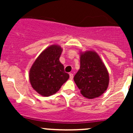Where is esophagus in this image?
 Instances as JSON below:
<instances>
[{
	"mask_svg": "<svg viewBox=\"0 0 133 133\" xmlns=\"http://www.w3.org/2000/svg\"><path fill=\"white\" fill-rule=\"evenodd\" d=\"M69 78H70V79H73V73H69Z\"/></svg>",
	"mask_w": 133,
	"mask_h": 133,
	"instance_id": "obj_1",
	"label": "esophagus"
}]
</instances>
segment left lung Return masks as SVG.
Returning <instances> with one entry per match:
<instances>
[{"mask_svg": "<svg viewBox=\"0 0 133 133\" xmlns=\"http://www.w3.org/2000/svg\"><path fill=\"white\" fill-rule=\"evenodd\" d=\"M74 81L87 98H97L106 91L109 82L108 69L96 52L80 53V69L75 75Z\"/></svg>", "mask_w": 133, "mask_h": 133, "instance_id": "left-lung-1", "label": "left lung"}]
</instances>
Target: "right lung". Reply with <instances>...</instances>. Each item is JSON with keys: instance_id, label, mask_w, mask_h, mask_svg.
<instances>
[{"instance_id": "right-lung-1", "label": "right lung", "mask_w": 133, "mask_h": 133, "mask_svg": "<svg viewBox=\"0 0 133 133\" xmlns=\"http://www.w3.org/2000/svg\"><path fill=\"white\" fill-rule=\"evenodd\" d=\"M62 52L60 45L54 44L48 47L37 57L29 70L31 85L42 96H49L56 93L69 78L59 60Z\"/></svg>"}]
</instances>
